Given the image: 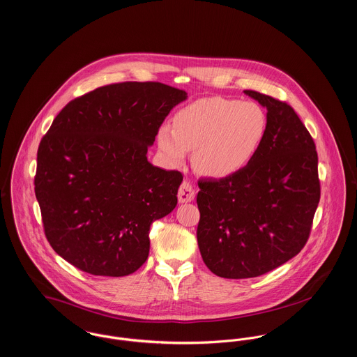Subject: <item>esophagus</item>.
I'll return each instance as SVG.
<instances>
[{
	"label": "esophagus",
	"mask_w": 357,
	"mask_h": 357,
	"mask_svg": "<svg viewBox=\"0 0 357 357\" xmlns=\"http://www.w3.org/2000/svg\"><path fill=\"white\" fill-rule=\"evenodd\" d=\"M177 196H178V202H180V203L192 202L195 197V190L194 187L191 185V183L184 181V183L180 185V190H178Z\"/></svg>",
	"instance_id": "esophagus-1"
}]
</instances>
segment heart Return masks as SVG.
Listing matches in <instances>:
<instances>
[{
  "instance_id": "obj_1",
  "label": "heart",
  "mask_w": 357,
  "mask_h": 357,
  "mask_svg": "<svg viewBox=\"0 0 357 357\" xmlns=\"http://www.w3.org/2000/svg\"><path fill=\"white\" fill-rule=\"evenodd\" d=\"M267 114L259 103L206 98L181 109L173 128L158 130V146L172 166L194 150L195 167L213 178H227L245 169L259 153L267 133Z\"/></svg>"
}]
</instances>
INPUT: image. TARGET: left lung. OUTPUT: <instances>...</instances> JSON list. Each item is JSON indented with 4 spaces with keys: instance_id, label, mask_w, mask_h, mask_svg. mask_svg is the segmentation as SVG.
<instances>
[{
    "instance_id": "obj_1",
    "label": "left lung",
    "mask_w": 357,
    "mask_h": 357,
    "mask_svg": "<svg viewBox=\"0 0 357 357\" xmlns=\"http://www.w3.org/2000/svg\"><path fill=\"white\" fill-rule=\"evenodd\" d=\"M267 109V133L245 169L200 180L197 245L222 278H252L296 257L305 245L321 199L314 139L288 103L245 90Z\"/></svg>"
}]
</instances>
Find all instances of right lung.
Instances as JSON below:
<instances>
[{"label":"right lung","mask_w":357,"mask_h":357,"mask_svg":"<svg viewBox=\"0 0 357 357\" xmlns=\"http://www.w3.org/2000/svg\"><path fill=\"white\" fill-rule=\"evenodd\" d=\"M187 93L155 82L99 87L70 100L40 140L35 195L53 250L93 275L124 277L149 257L154 221L177 204L183 174L147 161Z\"/></svg>","instance_id":"1"}]
</instances>
